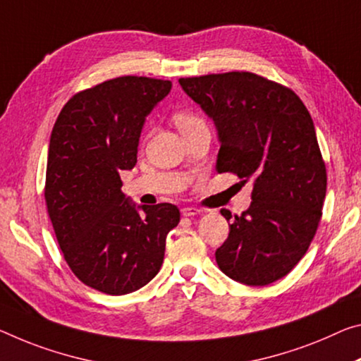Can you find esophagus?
Here are the masks:
<instances>
[{"mask_svg":"<svg viewBox=\"0 0 361 361\" xmlns=\"http://www.w3.org/2000/svg\"><path fill=\"white\" fill-rule=\"evenodd\" d=\"M201 209H197V207H183L181 209V214H183V216H194V215H199L201 214Z\"/></svg>","mask_w":361,"mask_h":361,"instance_id":"esophagus-1","label":"esophagus"}]
</instances>
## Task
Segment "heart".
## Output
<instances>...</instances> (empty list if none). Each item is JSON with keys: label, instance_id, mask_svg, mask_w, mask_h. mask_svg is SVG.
Instances as JSON below:
<instances>
[{"label": "heart", "instance_id": "b5f03b06", "mask_svg": "<svg viewBox=\"0 0 361 361\" xmlns=\"http://www.w3.org/2000/svg\"><path fill=\"white\" fill-rule=\"evenodd\" d=\"M173 122H175L176 127H178L181 133H185V131H188V130H191L194 127H199V125L205 123L196 112L186 111V109H183V111H176L173 114Z\"/></svg>", "mask_w": 361, "mask_h": 361}]
</instances>
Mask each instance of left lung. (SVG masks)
<instances>
[{
	"label": "left lung",
	"mask_w": 361,
	"mask_h": 361,
	"mask_svg": "<svg viewBox=\"0 0 361 361\" xmlns=\"http://www.w3.org/2000/svg\"><path fill=\"white\" fill-rule=\"evenodd\" d=\"M180 85L219 130L216 171L254 183L252 204L234 215L216 263L247 286L278 281L305 255L323 214L328 176L310 112L293 90L252 72Z\"/></svg>",
	"instance_id": "1"
}]
</instances>
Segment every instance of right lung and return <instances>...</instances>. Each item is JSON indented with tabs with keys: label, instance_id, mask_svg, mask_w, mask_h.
<instances>
[{
	"label": "right lung",
	"instance_id": "right-lung-1",
	"mask_svg": "<svg viewBox=\"0 0 361 361\" xmlns=\"http://www.w3.org/2000/svg\"><path fill=\"white\" fill-rule=\"evenodd\" d=\"M169 80L125 75L78 91L51 131L44 201L67 265L109 295L142 288L159 273L165 238L180 223L173 204L141 205L122 192L120 171L136 164L146 116Z\"/></svg>",
	"mask_w": 361,
	"mask_h": 361
}]
</instances>
